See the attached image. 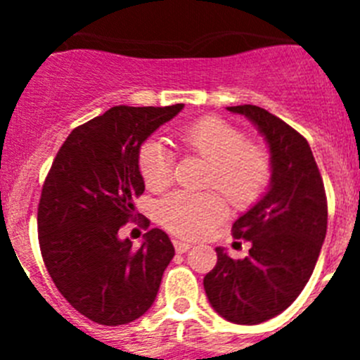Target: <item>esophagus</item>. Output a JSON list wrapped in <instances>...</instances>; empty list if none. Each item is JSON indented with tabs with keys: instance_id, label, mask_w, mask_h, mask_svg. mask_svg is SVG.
Listing matches in <instances>:
<instances>
[{
	"instance_id": "esophagus-1",
	"label": "esophagus",
	"mask_w": 360,
	"mask_h": 360,
	"mask_svg": "<svg viewBox=\"0 0 360 360\" xmlns=\"http://www.w3.org/2000/svg\"><path fill=\"white\" fill-rule=\"evenodd\" d=\"M173 245H174V250H176L178 254H184L191 249V243H186V241L182 240H173Z\"/></svg>"
}]
</instances>
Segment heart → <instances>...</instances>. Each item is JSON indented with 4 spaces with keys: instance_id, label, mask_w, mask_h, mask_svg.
<instances>
[{
    "instance_id": "obj_1",
    "label": "heart",
    "mask_w": 360,
    "mask_h": 360,
    "mask_svg": "<svg viewBox=\"0 0 360 360\" xmlns=\"http://www.w3.org/2000/svg\"><path fill=\"white\" fill-rule=\"evenodd\" d=\"M178 146L207 160L205 186L218 187L236 207H249L270 182L272 162L262 144L247 141L243 129L219 117H202L176 131ZM139 171L149 191H164L174 176V158L158 139H149L139 151ZM227 216V203L214 191H176L158 205L165 229L184 238H202Z\"/></svg>"
}]
</instances>
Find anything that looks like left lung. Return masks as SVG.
I'll list each match as a JSON object with an SVG mask.
<instances>
[{"mask_svg": "<svg viewBox=\"0 0 360 360\" xmlns=\"http://www.w3.org/2000/svg\"><path fill=\"white\" fill-rule=\"evenodd\" d=\"M265 136L272 176L262 200L232 225V236L252 243L243 259L216 249L203 278L211 307L236 324H259L287 310L316 269L326 236L328 205L323 178L307 139L252 104L229 106Z\"/></svg>", "mask_w": 360, "mask_h": 360, "instance_id": "left-lung-1", "label": "left lung"}]
</instances>
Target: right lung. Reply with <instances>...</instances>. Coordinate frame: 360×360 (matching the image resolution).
<instances>
[{
	"label": "right lung",
	"mask_w": 360,
	"mask_h": 360,
	"mask_svg": "<svg viewBox=\"0 0 360 360\" xmlns=\"http://www.w3.org/2000/svg\"><path fill=\"white\" fill-rule=\"evenodd\" d=\"M182 108H110L70 133L46 174L37 207L41 256L57 290L94 323L119 326L144 316L173 259L162 229L146 232L139 249L120 240L119 229L136 218L135 198L144 193L141 146Z\"/></svg>",
	"instance_id": "1"
}]
</instances>
